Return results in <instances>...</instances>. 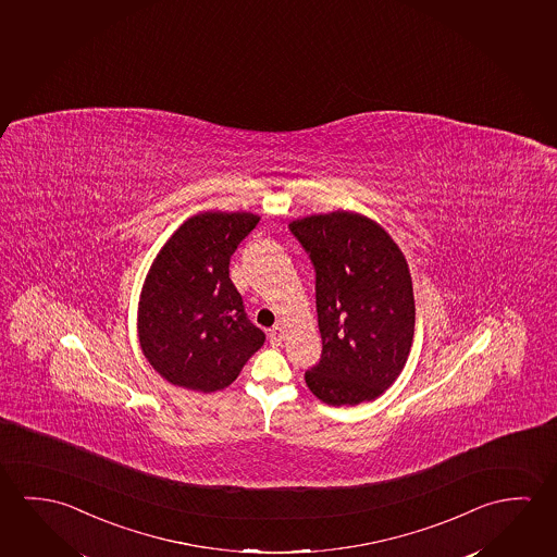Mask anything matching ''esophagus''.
Returning a JSON list of instances; mask_svg holds the SVG:
<instances>
[{
    "mask_svg": "<svg viewBox=\"0 0 557 557\" xmlns=\"http://www.w3.org/2000/svg\"><path fill=\"white\" fill-rule=\"evenodd\" d=\"M284 341V327L283 325H274L271 331H269V343L273 346L283 345Z\"/></svg>",
    "mask_w": 557,
    "mask_h": 557,
    "instance_id": "obj_1",
    "label": "esophagus"
}]
</instances>
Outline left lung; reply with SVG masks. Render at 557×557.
I'll return each mask as SVG.
<instances>
[{
    "label": "left lung",
    "instance_id": "obj_1",
    "mask_svg": "<svg viewBox=\"0 0 557 557\" xmlns=\"http://www.w3.org/2000/svg\"><path fill=\"white\" fill-rule=\"evenodd\" d=\"M288 228L315 269L323 352L306 371L309 391L331 407L380 397L400 375L414 338L407 259L360 212L311 214Z\"/></svg>",
    "mask_w": 557,
    "mask_h": 557
}]
</instances>
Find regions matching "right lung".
Listing matches in <instances>:
<instances>
[{"label": "right lung", "instance_id": "obj_1", "mask_svg": "<svg viewBox=\"0 0 557 557\" xmlns=\"http://www.w3.org/2000/svg\"><path fill=\"white\" fill-rule=\"evenodd\" d=\"M257 222L251 212H199L152 261L139 298V345L172 385L199 393L228 387L265 343L228 269Z\"/></svg>", "mask_w": 557, "mask_h": 557}]
</instances>
